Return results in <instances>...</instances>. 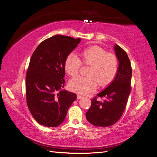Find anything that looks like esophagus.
<instances>
[{
    "label": "esophagus",
    "mask_w": 157,
    "mask_h": 157,
    "mask_svg": "<svg viewBox=\"0 0 157 157\" xmlns=\"http://www.w3.org/2000/svg\"><path fill=\"white\" fill-rule=\"evenodd\" d=\"M83 97L82 96H80V95H77V99H82Z\"/></svg>",
    "instance_id": "obj_1"
}]
</instances>
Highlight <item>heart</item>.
<instances>
[{
    "label": "heart",
    "mask_w": 157,
    "mask_h": 157,
    "mask_svg": "<svg viewBox=\"0 0 157 157\" xmlns=\"http://www.w3.org/2000/svg\"><path fill=\"white\" fill-rule=\"evenodd\" d=\"M81 61L75 54L67 56L64 63V68L67 73L71 76L77 75L81 67V61L84 64L90 65L89 76H82L71 79L69 87L71 91L79 94H87L96 90L98 82L101 86L110 84L115 78L118 67L117 57L107 52L101 47L92 46L83 50L80 53Z\"/></svg>",
    "instance_id": "heart-1"
}]
</instances>
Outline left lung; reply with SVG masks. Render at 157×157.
<instances>
[{
	"mask_svg": "<svg viewBox=\"0 0 157 157\" xmlns=\"http://www.w3.org/2000/svg\"><path fill=\"white\" fill-rule=\"evenodd\" d=\"M114 50L118 61L115 78L97 96L105 98L103 101L92 99V105L86 113L88 121L95 126L108 127L120 119L126 108L131 91L132 67L126 52L117 44Z\"/></svg>",
	"mask_w": 157,
	"mask_h": 157,
	"instance_id": "left-lung-1",
	"label": "left lung"
}]
</instances>
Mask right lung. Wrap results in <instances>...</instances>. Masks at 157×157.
<instances>
[{"mask_svg": "<svg viewBox=\"0 0 157 157\" xmlns=\"http://www.w3.org/2000/svg\"><path fill=\"white\" fill-rule=\"evenodd\" d=\"M80 39L55 35L33 52L25 78L28 108L39 124L57 127L62 123L77 95L63 88L64 63Z\"/></svg>", "mask_w": 157, "mask_h": 157, "instance_id": "obj_1", "label": "right lung"}]
</instances>
